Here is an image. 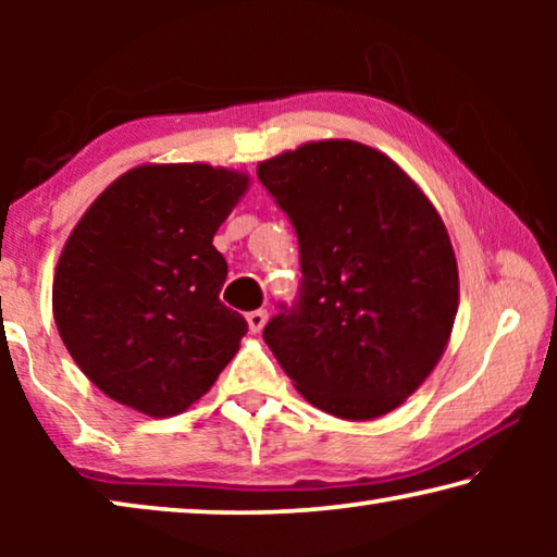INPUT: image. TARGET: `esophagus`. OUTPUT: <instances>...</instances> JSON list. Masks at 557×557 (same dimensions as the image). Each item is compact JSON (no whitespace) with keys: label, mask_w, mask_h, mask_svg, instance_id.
<instances>
[{"label":"esophagus","mask_w":557,"mask_h":557,"mask_svg":"<svg viewBox=\"0 0 557 557\" xmlns=\"http://www.w3.org/2000/svg\"><path fill=\"white\" fill-rule=\"evenodd\" d=\"M248 326H250V332L252 334H260L262 332V326H265V322H268V312L265 309H256V312H248Z\"/></svg>","instance_id":"34e87169"}]
</instances>
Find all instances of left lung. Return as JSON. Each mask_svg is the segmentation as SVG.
Instances as JSON below:
<instances>
[{
	"label": "left lung",
	"instance_id": "left-lung-1",
	"mask_svg": "<svg viewBox=\"0 0 557 557\" xmlns=\"http://www.w3.org/2000/svg\"><path fill=\"white\" fill-rule=\"evenodd\" d=\"M299 243V295L262 338L329 414L371 420L420 388L445 354L459 275L440 213L403 169L351 139L258 166Z\"/></svg>",
	"mask_w": 557,
	"mask_h": 557
}]
</instances>
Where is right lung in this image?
Here are the masks:
<instances>
[{
    "label": "right lung",
    "mask_w": 557,
    "mask_h": 557,
    "mask_svg": "<svg viewBox=\"0 0 557 557\" xmlns=\"http://www.w3.org/2000/svg\"><path fill=\"white\" fill-rule=\"evenodd\" d=\"M248 176L209 164L122 174L75 225L53 277V319L81 371L127 408L184 412L219 379L248 322L219 299L213 235Z\"/></svg>",
    "instance_id": "obj_1"
}]
</instances>
